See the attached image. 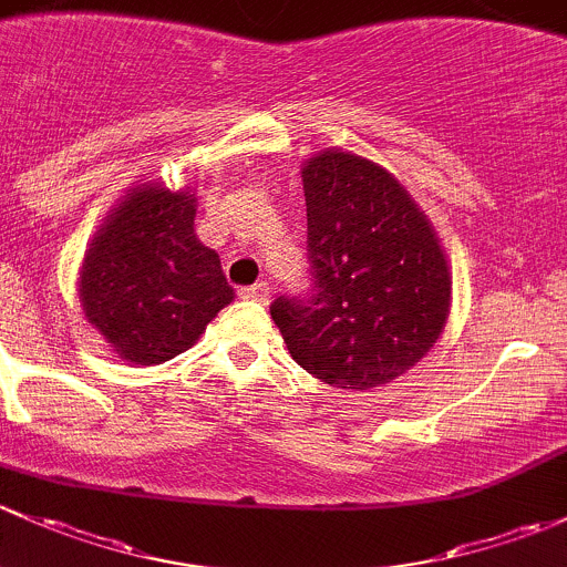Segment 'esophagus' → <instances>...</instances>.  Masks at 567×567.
<instances>
[{
  "label": "esophagus",
  "mask_w": 567,
  "mask_h": 567,
  "mask_svg": "<svg viewBox=\"0 0 567 567\" xmlns=\"http://www.w3.org/2000/svg\"><path fill=\"white\" fill-rule=\"evenodd\" d=\"M240 297H243V300H254V302H267V300H270V284L259 281V284H250V286H243V289H240Z\"/></svg>",
  "instance_id": "34e87169"
}]
</instances>
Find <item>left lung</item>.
<instances>
[{"label": "left lung", "mask_w": 567, "mask_h": 567, "mask_svg": "<svg viewBox=\"0 0 567 567\" xmlns=\"http://www.w3.org/2000/svg\"><path fill=\"white\" fill-rule=\"evenodd\" d=\"M306 295L270 306L295 363L332 388L401 377L445 330L451 272L410 194L365 157L327 153L302 168Z\"/></svg>", "instance_id": "1"}]
</instances>
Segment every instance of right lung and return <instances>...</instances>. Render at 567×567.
<instances>
[{"instance_id": "obj_1", "label": "right lung", "mask_w": 567, "mask_h": 567, "mask_svg": "<svg viewBox=\"0 0 567 567\" xmlns=\"http://www.w3.org/2000/svg\"><path fill=\"white\" fill-rule=\"evenodd\" d=\"M196 196L136 188L111 213L81 267V306L120 358L155 365L190 349L229 306L220 259L194 235Z\"/></svg>"}]
</instances>
